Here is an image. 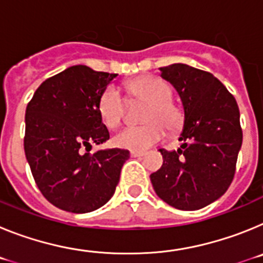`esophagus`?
Wrapping results in <instances>:
<instances>
[{"label": "esophagus", "mask_w": 263, "mask_h": 263, "mask_svg": "<svg viewBox=\"0 0 263 263\" xmlns=\"http://www.w3.org/2000/svg\"><path fill=\"white\" fill-rule=\"evenodd\" d=\"M145 155V153L143 152H132L130 153V157L132 158H141Z\"/></svg>", "instance_id": "34e87169"}]
</instances>
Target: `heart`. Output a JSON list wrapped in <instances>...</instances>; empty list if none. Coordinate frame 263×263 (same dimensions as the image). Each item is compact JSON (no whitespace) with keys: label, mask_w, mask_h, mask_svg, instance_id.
Listing matches in <instances>:
<instances>
[{"label":"heart","mask_w":263,"mask_h":263,"mask_svg":"<svg viewBox=\"0 0 263 263\" xmlns=\"http://www.w3.org/2000/svg\"><path fill=\"white\" fill-rule=\"evenodd\" d=\"M125 88L130 100H142L147 103L141 117L146 124L127 126L116 134L113 142L117 147L143 152L163 138L166 134L164 127L171 133H175L182 127V111L170 100L173 90L164 81L146 76L129 81ZM125 106L126 101L115 85H108L97 100L100 120L109 129H115L121 124L125 115Z\"/></svg>","instance_id":"1"}]
</instances>
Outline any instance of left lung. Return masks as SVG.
Returning <instances> with one entry per match:
<instances>
[{
	"instance_id": "left-lung-1",
	"label": "left lung",
	"mask_w": 263,
	"mask_h": 263,
	"mask_svg": "<svg viewBox=\"0 0 263 263\" xmlns=\"http://www.w3.org/2000/svg\"><path fill=\"white\" fill-rule=\"evenodd\" d=\"M159 71L182 99L184 127L178 152L159 150L163 164L150 180L168 205L200 210L221 197L234 178L242 145L240 110L233 95L210 72L182 63Z\"/></svg>"
}]
</instances>
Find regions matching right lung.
Here are the masks:
<instances>
[{
    "mask_svg": "<svg viewBox=\"0 0 263 263\" xmlns=\"http://www.w3.org/2000/svg\"><path fill=\"white\" fill-rule=\"evenodd\" d=\"M117 73L72 66L39 85L26 108L25 154L42 195L63 211L87 213L110 200L127 150L89 154L109 132L97 100Z\"/></svg>",
    "mask_w": 263,
    "mask_h": 263,
    "instance_id": "obj_1",
    "label": "right lung"
}]
</instances>
